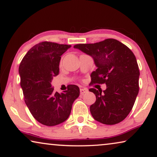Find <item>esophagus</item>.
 Returning a JSON list of instances; mask_svg holds the SVG:
<instances>
[{
  "mask_svg": "<svg viewBox=\"0 0 157 157\" xmlns=\"http://www.w3.org/2000/svg\"><path fill=\"white\" fill-rule=\"evenodd\" d=\"M79 91H80V94H84L88 92V90L86 89V88H80Z\"/></svg>",
  "mask_w": 157,
  "mask_h": 157,
  "instance_id": "esophagus-1",
  "label": "esophagus"
}]
</instances>
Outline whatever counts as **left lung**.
Listing matches in <instances>:
<instances>
[{
  "instance_id": "1",
  "label": "left lung",
  "mask_w": 157,
  "mask_h": 157,
  "mask_svg": "<svg viewBox=\"0 0 157 157\" xmlns=\"http://www.w3.org/2000/svg\"><path fill=\"white\" fill-rule=\"evenodd\" d=\"M94 59L97 70L91 74L90 84H106L103 92L95 88L89 91L96 96L90 106L94 120L112 125L122 122L133 107L139 90L140 70L135 56L127 46L115 39L74 45Z\"/></svg>"
}]
</instances>
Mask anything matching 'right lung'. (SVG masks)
Masks as SVG:
<instances>
[{
    "label": "right lung",
    "mask_w": 157,
    "mask_h": 157,
    "mask_svg": "<svg viewBox=\"0 0 157 157\" xmlns=\"http://www.w3.org/2000/svg\"><path fill=\"white\" fill-rule=\"evenodd\" d=\"M70 45L44 41L30 48L19 66L24 100L30 113L42 124L56 126L69 117L79 95L77 85H70L62 93L55 92L51 82L59 74L61 56Z\"/></svg>",
    "instance_id": "add662e5"
}]
</instances>
